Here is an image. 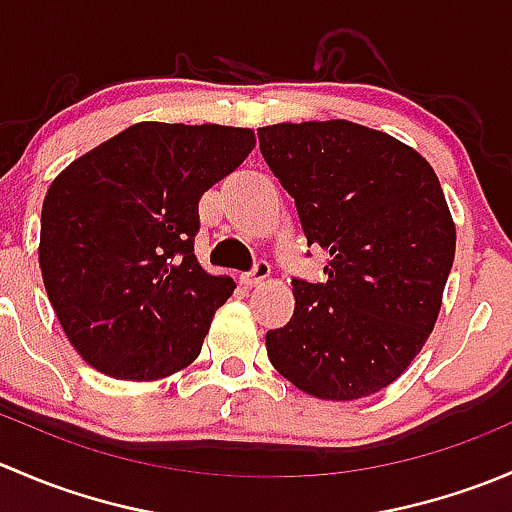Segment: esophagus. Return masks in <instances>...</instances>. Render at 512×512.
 Wrapping results in <instances>:
<instances>
[{
  "instance_id": "34e87169",
  "label": "esophagus",
  "mask_w": 512,
  "mask_h": 512,
  "mask_svg": "<svg viewBox=\"0 0 512 512\" xmlns=\"http://www.w3.org/2000/svg\"><path fill=\"white\" fill-rule=\"evenodd\" d=\"M267 277H270V265H267L265 260H260V262H255V267H252L250 272H245L240 280L245 287H257L260 282H265Z\"/></svg>"
}]
</instances>
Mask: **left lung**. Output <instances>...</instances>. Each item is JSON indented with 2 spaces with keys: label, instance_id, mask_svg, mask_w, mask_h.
<instances>
[{
  "label": "left lung",
  "instance_id": "1",
  "mask_svg": "<svg viewBox=\"0 0 512 512\" xmlns=\"http://www.w3.org/2000/svg\"><path fill=\"white\" fill-rule=\"evenodd\" d=\"M327 282H292L294 314L267 332L272 366L304 394L354 401L394 384L433 332L456 225L431 163L352 121L257 128Z\"/></svg>",
  "mask_w": 512,
  "mask_h": 512
}]
</instances>
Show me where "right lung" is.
Listing matches in <instances>:
<instances>
[{"label":"right lung","instance_id":"1","mask_svg":"<svg viewBox=\"0 0 512 512\" xmlns=\"http://www.w3.org/2000/svg\"><path fill=\"white\" fill-rule=\"evenodd\" d=\"M255 148L250 128L141 121L66 165L41 208L39 267L89 366L158 381L198 359L235 289L193 250L198 203Z\"/></svg>","mask_w":512,"mask_h":512}]
</instances>
